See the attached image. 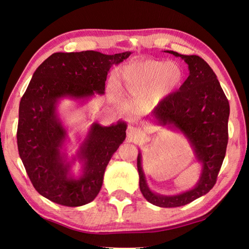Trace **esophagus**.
Masks as SVG:
<instances>
[{
  "instance_id": "1",
  "label": "esophagus",
  "mask_w": 249,
  "mask_h": 249,
  "mask_svg": "<svg viewBox=\"0 0 249 249\" xmlns=\"http://www.w3.org/2000/svg\"><path fill=\"white\" fill-rule=\"evenodd\" d=\"M126 135H127V139L132 142H138L141 138L140 130H138L137 127H134V126L127 127Z\"/></svg>"
}]
</instances>
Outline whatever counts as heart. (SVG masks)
Returning <instances> with one entry per match:
<instances>
[{
    "instance_id": "obj_1",
    "label": "heart",
    "mask_w": 249,
    "mask_h": 249,
    "mask_svg": "<svg viewBox=\"0 0 249 249\" xmlns=\"http://www.w3.org/2000/svg\"><path fill=\"white\" fill-rule=\"evenodd\" d=\"M184 71L178 63L162 60H144L125 66L120 73L124 91L143 95V106L150 110L182 84Z\"/></svg>"
}]
</instances>
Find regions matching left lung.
<instances>
[{
  "label": "left lung",
  "mask_w": 249,
  "mask_h": 249,
  "mask_svg": "<svg viewBox=\"0 0 249 249\" xmlns=\"http://www.w3.org/2000/svg\"><path fill=\"white\" fill-rule=\"evenodd\" d=\"M188 64L189 77L178 91L158 105L148 119L168 129L179 131L189 141L201 165L199 178L191 190L177 195H162L149 189L142 169L141 153L137 158L139 187L144 198L161 208L185 206L207 194L214 187L227 152L230 104L213 70L196 55H180Z\"/></svg>",
  "instance_id": "1"
}]
</instances>
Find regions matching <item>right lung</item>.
Instances as JSON below:
<instances>
[{
  "label": "right lung",
  "mask_w": 249,
  "mask_h": 249,
  "mask_svg": "<svg viewBox=\"0 0 249 249\" xmlns=\"http://www.w3.org/2000/svg\"><path fill=\"white\" fill-rule=\"evenodd\" d=\"M131 52L106 55L95 51L55 53L37 67L19 103L18 147L22 164L36 191L65 207H80L99 194L107 165L125 139L126 124L103 126L93 123L76 156L67 161V131L57 107L64 97L86 102L105 93L112 65L129 58ZM79 160L81 175L70 172Z\"/></svg>",
  "instance_id": "1"
}]
</instances>
